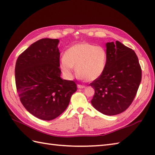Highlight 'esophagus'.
<instances>
[{
  "label": "esophagus",
  "mask_w": 155,
  "mask_h": 155,
  "mask_svg": "<svg viewBox=\"0 0 155 155\" xmlns=\"http://www.w3.org/2000/svg\"><path fill=\"white\" fill-rule=\"evenodd\" d=\"M77 87L78 88H84L85 87L84 85H81V84H77Z\"/></svg>",
  "instance_id": "34e87169"
}]
</instances>
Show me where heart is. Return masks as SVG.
Returning a JSON list of instances; mask_svg holds the SVG:
<instances>
[{"instance_id":"heart-1","label":"heart","mask_w":155,"mask_h":155,"mask_svg":"<svg viewBox=\"0 0 155 155\" xmlns=\"http://www.w3.org/2000/svg\"><path fill=\"white\" fill-rule=\"evenodd\" d=\"M107 62V52L103 47L81 42L71 46L65 51L60 66L67 77H71L76 67L77 74L81 78L93 81L103 74Z\"/></svg>"}]
</instances>
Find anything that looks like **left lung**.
<instances>
[{
    "label": "left lung",
    "mask_w": 155,
    "mask_h": 155,
    "mask_svg": "<svg viewBox=\"0 0 155 155\" xmlns=\"http://www.w3.org/2000/svg\"><path fill=\"white\" fill-rule=\"evenodd\" d=\"M107 62L101 77L90 85L95 93L91 104L106 115H116L129 107L135 97L142 71L135 52L119 41L106 44Z\"/></svg>",
    "instance_id": "obj_1"
}]
</instances>
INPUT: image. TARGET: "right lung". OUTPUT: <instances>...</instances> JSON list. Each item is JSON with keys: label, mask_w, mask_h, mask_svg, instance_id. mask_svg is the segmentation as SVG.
<instances>
[{"label": "right lung", "mask_w": 155, "mask_h": 155, "mask_svg": "<svg viewBox=\"0 0 155 155\" xmlns=\"http://www.w3.org/2000/svg\"><path fill=\"white\" fill-rule=\"evenodd\" d=\"M58 42V39L38 40L16 62L15 82L20 100L29 113L41 120L58 117L77 91L74 81L61 77Z\"/></svg>", "instance_id": "obj_1"}]
</instances>
